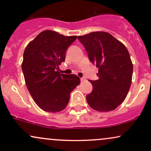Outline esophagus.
Masks as SVG:
<instances>
[{
    "mask_svg": "<svg viewBox=\"0 0 151 151\" xmlns=\"http://www.w3.org/2000/svg\"><path fill=\"white\" fill-rule=\"evenodd\" d=\"M80 80H81V81H85V78H84V77H81V79H80Z\"/></svg>",
    "mask_w": 151,
    "mask_h": 151,
    "instance_id": "esophagus-1",
    "label": "esophagus"
}]
</instances>
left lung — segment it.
<instances>
[{"mask_svg": "<svg viewBox=\"0 0 151 151\" xmlns=\"http://www.w3.org/2000/svg\"><path fill=\"white\" fill-rule=\"evenodd\" d=\"M90 62L99 67L97 80H89L92 91L86 95L89 105L98 111L114 110L124 101L129 91L133 65L124 44L106 32L78 36Z\"/></svg>", "mask_w": 151, "mask_h": 151, "instance_id": "8db88e82", "label": "left lung"}]
</instances>
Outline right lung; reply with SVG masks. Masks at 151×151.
<instances>
[{
  "mask_svg": "<svg viewBox=\"0 0 151 151\" xmlns=\"http://www.w3.org/2000/svg\"><path fill=\"white\" fill-rule=\"evenodd\" d=\"M77 36H64L52 30L40 32L26 47L22 70L26 86L36 104L43 111H61L70 93L80 83L74 74H60L59 65Z\"/></svg>",
  "mask_w": 151,
  "mask_h": 151,
  "instance_id": "obj_1",
  "label": "right lung"
}]
</instances>
